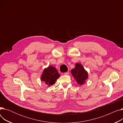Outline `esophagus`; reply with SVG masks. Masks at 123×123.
I'll return each instance as SVG.
<instances>
[{
	"label": "esophagus",
	"instance_id": "esophagus-1",
	"mask_svg": "<svg viewBox=\"0 0 123 123\" xmlns=\"http://www.w3.org/2000/svg\"><path fill=\"white\" fill-rule=\"evenodd\" d=\"M68 74H69V71H68V72H65V73H64V74L65 75H68Z\"/></svg>",
	"mask_w": 123,
	"mask_h": 123
}]
</instances>
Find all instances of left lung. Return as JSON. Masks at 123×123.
Wrapping results in <instances>:
<instances>
[{
	"mask_svg": "<svg viewBox=\"0 0 123 123\" xmlns=\"http://www.w3.org/2000/svg\"><path fill=\"white\" fill-rule=\"evenodd\" d=\"M71 73L80 85H83L88 78V73L80 64L77 63Z\"/></svg>",
	"mask_w": 123,
	"mask_h": 123,
	"instance_id": "8db88e82",
	"label": "left lung"
}]
</instances>
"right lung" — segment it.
Here are the masks:
<instances>
[{
    "instance_id": "add662e5",
    "label": "right lung",
    "mask_w": 123,
    "mask_h": 123,
    "mask_svg": "<svg viewBox=\"0 0 123 123\" xmlns=\"http://www.w3.org/2000/svg\"><path fill=\"white\" fill-rule=\"evenodd\" d=\"M60 77L56 69L52 66L45 69L41 76V80L43 81L48 86L53 85Z\"/></svg>"
}]
</instances>
